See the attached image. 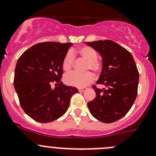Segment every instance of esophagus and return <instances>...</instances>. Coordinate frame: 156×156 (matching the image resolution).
Segmentation results:
<instances>
[{"label": "esophagus", "instance_id": "34e87169", "mask_svg": "<svg viewBox=\"0 0 156 156\" xmlns=\"http://www.w3.org/2000/svg\"><path fill=\"white\" fill-rule=\"evenodd\" d=\"M86 90H87V88H86V87H81V88H78V90H79L80 92H84V91H85Z\"/></svg>", "mask_w": 156, "mask_h": 156}]
</instances>
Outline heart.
I'll return each instance as SVG.
<instances>
[{"label":"heart","mask_w":156,"mask_h":156,"mask_svg":"<svg viewBox=\"0 0 156 156\" xmlns=\"http://www.w3.org/2000/svg\"><path fill=\"white\" fill-rule=\"evenodd\" d=\"M78 54L87 60L85 65V70H92L94 72H99L102 69L101 62L97 59V53L95 50L90 47H82L77 51L68 52L62 59V69L66 72H69L73 66L74 55ZM94 76L90 72L80 73L77 72H72L67 74L64 78V81L67 84L77 87H83L93 81Z\"/></svg>","instance_id":"heart-1"}]
</instances>
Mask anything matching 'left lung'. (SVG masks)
Instances as JSON below:
<instances>
[{"mask_svg": "<svg viewBox=\"0 0 156 156\" xmlns=\"http://www.w3.org/2000/svg\"><path fill=\"white\" fill-rule=\"evenodd\" d=\"M102 57V70L97 84L105 86L96 92L94 100L87 103L96 119L112 123L125 115L133 106L137 94L139 72L133 56L123 47L110 40L85 42Z\"/></svg>", "mask_w": 156, "mask_h": 156, "instance_id": "obj_1", "label": "left lung"}]
</instances>
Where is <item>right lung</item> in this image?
<instances>
[{
	"label": "right lung",
	"mask_w": 156,
	"mask_h": 156,
	"mask_svg": "<svg viewBox=\"0 0 156 156\" xmlns=\"http://www.w3.org/2000/svg\"><path fill=\"white\" fill-rule=\"evenodd\" d=\"M72 43L44 42L31 47L19 58L14 87L25 112L41 123L56 120L66 112L71 97L78 92L60 81L62 59ZM59 86L52 89L50 83Z\"/></svg>",
	"instance_id": "obj_1"
}]
</instances>
